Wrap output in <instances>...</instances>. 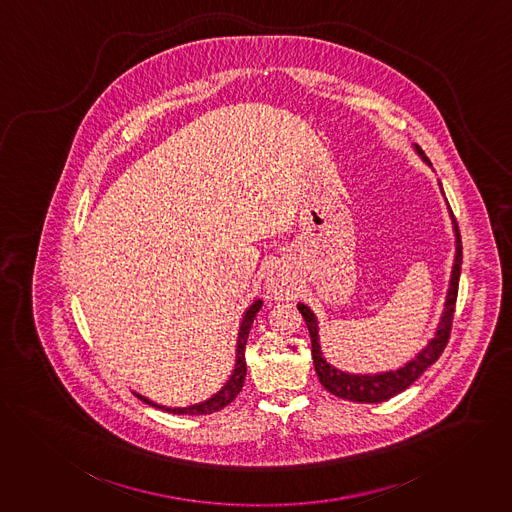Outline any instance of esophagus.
Returning a JSON list of instances; mask_svg holds the SVG:
<instances>
[{
	"label": "esophagus",
	"instance_id": "34e87169",
	"mask_svg": "<svg viewBox=\"0 0 512 512\" xmlns=\"http://www.w3.org/2000/svg\"><path fill=\"white\" fill-rule=\"evenodd\" d=\"M265 288H267V292H269V296L271 298H283L284 294L288 292V284L284 281L281 275H269L267 277V283H265Z\"/></svg>",
	"mask_w": 512,
	"mask_h": 512
}]
</instances>
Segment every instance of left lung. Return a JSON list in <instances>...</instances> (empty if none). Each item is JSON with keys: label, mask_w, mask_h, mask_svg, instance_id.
<instances>
[{"label": "left lung", "mask_w": 512, "mask_h": 512, "mask_svg": "<svg viewBox=\"0 0 512 512\" xmlns=\"http://www.w3.org/2000/svg\"><path fill=\"white\" fill-rule=\"evenodd\" d=\"M416 151L424 161H428L420 147H416ZM450 214H452V210H450ZM452 222H454L455 231V261L442 320L438 324L436 336L430 340V343L412 361H408L397 371H385V373H375V375H349V373H343L340 369L332 367L330 363H326V359L322 357V351H320V343H318L316 316L312 314V310L306 304H298V312L302 314V318L308 326V332H310L314 367H316L318 379L326 391H330L332 395L343 398V400H353V402H383V400H389L398 393H402L404 389H408L442 355V351L446 349L448 340H450V334H452L457 286H459V273H461V235H459L454 214H452Z\"/></svg>", "instance_id": "1"}]
</instances>
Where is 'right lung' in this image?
<instances>
[{
  "mask_svg": "<svg viewBox=\"0 0 512 512\" xmlns=\"http://www.w3.org/2000/svg\"><path fill=\"white\" fill-rule=\"evenodd\" d=\"M261 306H263V302H261V300H255V302L247 308V312H245V316H243V322H241V326H239L237 353H235V369H233L228 383H226L214 397L208 398V400H204V402H198V404H192V406H184V408H169V406L155 404L153 400L141 397V395H137V393H135V395L141 398L143 402H147V404H151V406H157V408H161V410H167V412H171V414H192V416H194V414H212V412H218V410H222L224 406H228L229 402L239 395V391H241V387H243V381H245V375H247L245 345H247V336H249L251 324H253L257 312L261 310Z\"/></svg>",
  "mask_w": 512,
  "mask_h": 512,
  "instance_id": "right-lung-1",
  "label": "right lung"
}]
</instances>
